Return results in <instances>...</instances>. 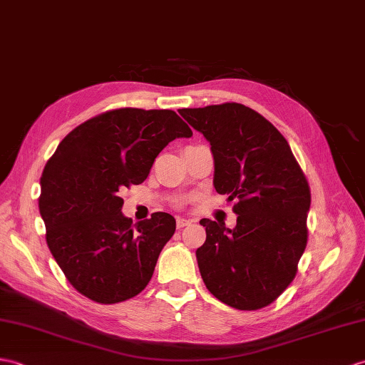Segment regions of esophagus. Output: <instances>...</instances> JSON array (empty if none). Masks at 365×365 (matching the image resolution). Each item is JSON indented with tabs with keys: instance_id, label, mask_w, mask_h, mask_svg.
Wrapping results in <instances>:
<instances>
[{
	"instance_id": "1",
	"label": "esophagus",
	"mask_w": 365,
	"mask_h": 365,
	"mask_svg": "<svg viewBox=\"0 0 365 365\" xmlns=\"http://www.w3.org/2000/svg\"><path fill=\"white\" fill-rule=\"evenodd\" d=\"M191 224H192L191 219H185V217H179V219H177V228H183V227L191 225Z\"/></svg>"
}]
</instances>
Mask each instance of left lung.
I'll list each match as a JSON object with an SVG mask.
<instances>
[{
  "instance_id": "1",
  "label": "left lung",
  "mask_w": 365,
  "mask_h": 365,
  "mask_svg": "<svg viewBox=\"0 0 365 365\" xmlns=\"http://www.w3.org/2000/svg\"><path fill=\"white\" fill-rule=\"evenodd\" d=\"M179 113L210 143L216 191L238 200L235 228L200 221L203 283L228 307L264 308L291 284L307 247L308 182L283 135L255 110L227 103Z\"/></svg>"
}]
</instances>
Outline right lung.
<instances>
[{"mask_svg":"<svg viewBox=\"0 0 365 365\" xmlns=\"http://www.w3.org/2000/svg\"><path fill=\"white\" fill-rule=\"evenodd\" d=\"M191 135L173 110L118 108L76 127L48 160L38 199L46 242L82 295L110 304L148 286L175 219L154 213L133 225L118 192L143 183L160 152Z\"/></svg>","mask_w":365,"mask_h":365,"instance_id":"1","label":"right lung"}]
</instances>
